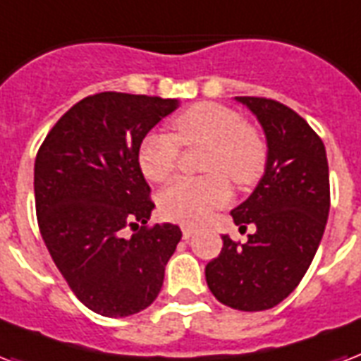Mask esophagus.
Here are the masks:
<instances>
[{
    "label": "esophagus",
    "mask_w": 361,
    "mask_h": 361,
    "mask_svg": "<svg viewBox=\"0 0 361 361\" xmlns=\"http://www.w3.org/2000/svg\"><path fill=\"white\" fill-rule=\"evenodd\" d=\"M181 233H183V240H191L192 238V235H195V231L192 229H189V227H183V229H181Z\"/></svg>",
    "instance_id": "obj_1"
}]
</instances>
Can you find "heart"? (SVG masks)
Listing matches in <instances>:
<instances>
[{"label": "heart", "instance_id": "obj_1", "mask_svg": "<svg viewBox=\"0 0 361 361\" xmlns=\"http://www.w3.org/2000/svg\"><path fill=\"white\" fill-rule=\"evenodd\" d=\"M174 134L151 132L137 147V164L151 181L174 174L180 145H208L202 178H180L159 197L161 214L181 225H200L231 199L225 176L246 187L259 180L267 166V142L238 111L221 104L202 102L183 109L172 121Z\"/></svg>", "mask_w": 361, "mask_h": 361}]
</instances>
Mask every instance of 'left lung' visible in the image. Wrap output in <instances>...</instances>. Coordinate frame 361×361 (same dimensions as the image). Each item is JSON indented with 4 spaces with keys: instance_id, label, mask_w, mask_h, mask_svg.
<instances>
[{
    "instance_id": "left-lung-1",
    "label": "left lung",
    "mask_w": 361,
    "mask_h": 361,
    "mask_svg": "<svg viewBox=\"0 0 361 361\" xmlns=\"http://www.w3.org/2000/svg\"><path fill=\"white\" fill-rule=\"evenodd\" d=\"M257 117L267 137V166L254 192L231 212L235 224L255 225L246 244L224 235V247L206 265L217 301L257 312L276 307L310 267L329 214L326 147L309 123L284 104L236 96Z\"/></svg>"
}]
</instances>
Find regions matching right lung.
Instances as JSON below:
<instances>
[{"mask_svg": "<svg viewBox=\"0 0 361 361\" xmlns=\"http://www.w3.org/2000/svg\"><path fill=\"white\" fill-rule=\"evenodd\" d=\"M178 106L126 92L87 96L60 117L35 157L41 236L77 299L102 316L147 309L181 240L178 225L147 227L155 204L137 164L142 140Z\"/></svg>", "mask_w": 361, "mask_h": 361, "instance_id": "add662e5", "label": "right lung"}]
</instances>
